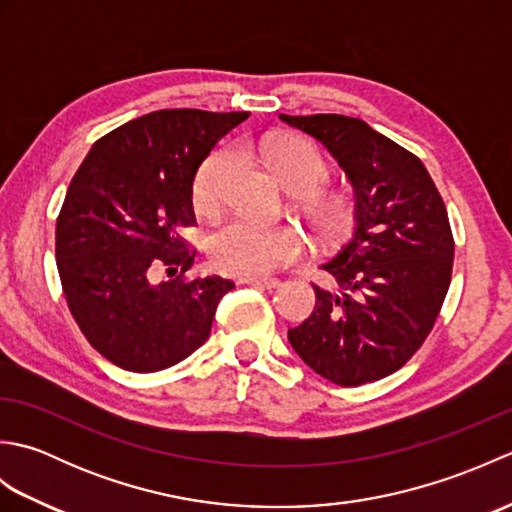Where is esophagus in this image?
Listing matches in <instances>:
<instances>
[{"label": "esophagus", "mask_w": 512, "mask_h": 512, "mask_svg": "<svg viewBox=\"0 0 512 512\" xmlns=\"http://www.w3.org/2000/svg\"><path fill=\"white\" fill-rule=\"evenodd\" d=\"M242 284L246 286H255V288H277L279 286V279L275 277H266V279H242Z\"/></svg>", "instance_id": "1"}]
</instances>
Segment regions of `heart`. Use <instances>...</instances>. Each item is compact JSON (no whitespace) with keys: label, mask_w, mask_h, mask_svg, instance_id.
I'll use <instances>...</instances> for the list:
<instances>
[{"label":"heart","mask_w":512,"mask_h":512,"mask_svg":"<svg viewBox=\"0 0 512 512\" xmlns=\"http://www.w3.org/2000/svg\"><path fill=\"white\" fill-rule=\"evenodd\" d=\"M262 160L281 187L299 198H314L330 180L321 154L303 140L268 138L259 147ZM235 165L231 149H220L204 160L193 184V202L202 213H215L226 198L228 178ZM317 215L330 231H339L343 215L336 206H317ZM303 237L292 226H264L246 217H231L217 224L206 237L211 264L226 275L257 279L286 266L301 255Z\"/></svg>","instance_id":"heart-1"}]
</instances>
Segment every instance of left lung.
<instances>
[{"label":"left lung","mask_w":512,"mask_h":512,"mask_svg":"<svg viewBox=\"0 0 512 512\" xmlns=\"http://www.w3.org/2000/svg\"><path fill=\"white\" fill-rule=\"evenodd\" d=\"M330 151L354 191V231L321 268L310 317L288 330L301 361L341 387L405 365L436 323L453 270L447 206L422 162L361 118L288 116Z\"/></svg>","instance_id":"left-lung-1"}]
</instances>
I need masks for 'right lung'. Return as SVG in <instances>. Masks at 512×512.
<instances>
[{
  "instance_id": "1",
  "label": "right lung",
  "mask_w": 512,
  "mask_h": 512,
  "mask_svg": "<svg viewBox=\"0 0 512 512\" xmlns=\"http://www.w3.org/2000/svg\"><path fill=\"white\" fill-rule=\"evenodd\" d=\"M248 112L160 110L96 140L65 193L54 255L85 339L129 372H158L209 339L233 281L184 279L178 228L195 222L193 180L217 140ZM165 267L178 278L158 282Z\"/></svg>"
}]
</instances>
